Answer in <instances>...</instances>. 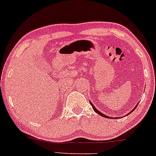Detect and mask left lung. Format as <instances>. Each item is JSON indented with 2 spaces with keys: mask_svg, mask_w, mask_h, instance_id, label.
I'll return each instance as SVG.
<instances>
[{
  "mask_svg": "<svg viewBox=\"0 0 156 156\" xmlns=\"http://www.w3.org/2000/svg\"><path fill=\"white\" fill-rule=\"evenodd\" d=\"M90 103H91V105L92 108H93L94 111L95 112H96V113H98V115H100V116H102V117H104V118H112H112H112V117H108V116H107V115H104V114H103V113H102V112H99V111H98V109H97V108H95V107H94V105L93 104H92V103H91V101H90ZM137 105H136V106H135V108H136V107H137ZM135 108H134V109H133V110H135ZM133 110H132V111L129 112V114H130V113H131V112H132V111H133Z\"/></svg>",
  "mask_w": 156,
  "mask_h": 156,
  "instance_id": "1",
  "label": "left lung"
}]
</instances>
